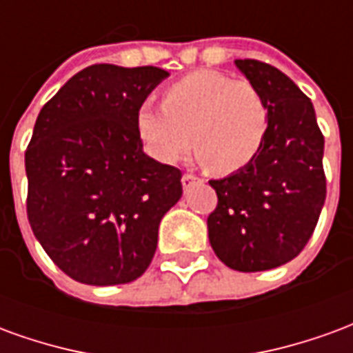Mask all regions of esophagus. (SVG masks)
Here are the masks:
<instances>
[{"instance_id": "34e87169", "label": "esophagus", "mask_w": 353, "mask_h": 353, "mask_svg": "<svg viewBox=\"0 0 353 353\" xmlns=\"http://www.w3.org/2000/svg\"><path fill=\"white\" fill-rule=\"evenodd\" d=\"M199 181H200V179L194 176V174H185V176L181 177V185H183V189H189L191 185L199 183Z\"/></svg>"}]
</instances>
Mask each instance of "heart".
<instances>
[{"label":"heart","mask_w":353,"mask_h":353,"mask_svg":"<svg viewBox=\"0 0 353 353\" xmlns=\"http://www.w3.org/2000/svg\"><path fill=\"white\" fill-rule=\"evenodd\" d=\"M268 128L261 94L225 73L199 70L172 83L164 101L147 98L136 111V132L154 161L174 164L191 147L215 174L245 168L259 154Z\"/></svg>","instance_id":"1"}]
</instances>
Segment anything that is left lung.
<instances>
[{
    "label": "left lung",
    "instance_id": "obj_1",
    "mask_svg": "<svg viewBox=\"0 0 353 353\" xmlns=\"http://www.w3.org/2000/svg\"><path fill=\"white\" fill-rule=\"evenodd\" d=\"M268 111L259 154L212 179L217 208L208 217L215 255L238 272L285 265L303 252L325 202L323 134L310 98L285 73L259 60H234Z\"/></svg>",
    "mask_w": 353,
    "mask_h": 353
}]
</instances>
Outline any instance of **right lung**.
Returning a JSON list of instances; mask_svg holds the SVG:
<instances>
[{"mask_svg": "<svg viewBox=\"0 0 353 353\" xmlns=\"http://www.w3.org/2000/svg\"><path fill=\"white\" fill-rule=\"evenodd\" d=\"M170 73L88 65L37 115L26 149L28 221L54 265L88 285L138 280L181 172L143 153L136 111Z\"/></svg>", "mask_w": 353, "mask_h": 353, "instance_id": "1", "label": "right lung"}]
</instances>
